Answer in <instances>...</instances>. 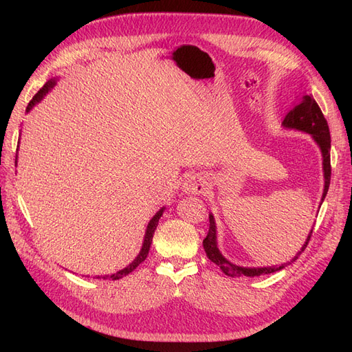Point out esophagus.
Returning <instances> with one entry per match:
<instances>
[{"label": "esophagus", "instance_id": "1", "mask_svg": "<svg viewBox=\"0 0 352 352\" xmlns=\"http://www.w3.org/2000/svg\"><path fill=\"white\" fill-rule=\"evenodd\" d=\"M208 189V184L206 182V179L199 176V175H192L188 176L186 180L182 185V190L186 195H198V194H204Z\"/></svg>", "mask_w": 352, "mask_h": 352}]
</instances>
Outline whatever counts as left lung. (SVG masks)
Listing matches in <instances>:
<instances>
[{"label":"left lung","instance_id":"obj_1","mask_svg":"<svg viewBox=\"0 0 352 352\" xmlns=\"http://www.w3.org/2000/svg\"><path fill=\"white\" fill-rule=\"evenodd\" d=\"M282 126L285 129H294V131H300L304 133L311 135L314 142L317 146L320 148L322 153V164H323V177H324V186H323V195L320 206L323 204V201L326 198L327 189L330 185V132H329V126L324 119V116L318 107L317 102L311 95H302V97L298 98V101L294 104V107L291 111L285 116V119L282 122ZM210 219V229L206 239L202 241V245H204V250L207 257L217 264L221 269V272L230 276V278H242V276H247V278H255V276H261V274H269L274 273L278 270H282L286 264H289V261L280 264V265H267V267H242V265H236L230 263L228 258H225L217 247V226H216V220L214 216L208 214ZM313 228L308 233V236L301 247V251L305 250L308 241L311 238ZM301 251H298L295 258H298V255L301 254ZM292 258L291 261H294Z\"/></svg>","mask_w":352,"mask_h":352}]
</instances>
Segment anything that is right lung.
<instances>
[{
  "label": "right lung",
  "instance_id": "right-lung-1",
  "mask_svg": "<svg viewBox=\"0 0 352 352\" xmlns=\"http://www.w3.org/2000/svg\"><path fill=\"white\" fill-rule=\"evenodd\" d=\"M56 83H57V79H56V78H54V79H50V80L44 85V87H42V89H39V91H38V94L35 95V97L32 98V101L28 104L26 113H29L32 109L35 107L36 104H39L42 100H44L45 95H47L52 88L56 87ZM16 164H17V158H16ZM164 210H166V207H162V208H160V210L155 212V214H154V217L150 220V223H148L146 230H145V236H144V242H142V247H141V251H140V254L136 255L135 260H133L129 265H126L124 269H122V270H119V272H116V273H113V274H107V276H101L102 279H113V280L122 279L123 276L132 273V272L138 267V265H140V264L146 258L148 252H150V247H151V242H153L154 232H155L157 225H158V220H160V217L163 216ZM98 279H100V276H98Z\"/></svg>",
  "mask_w": 352,
  "mask_h": 352
}]
</instances>
